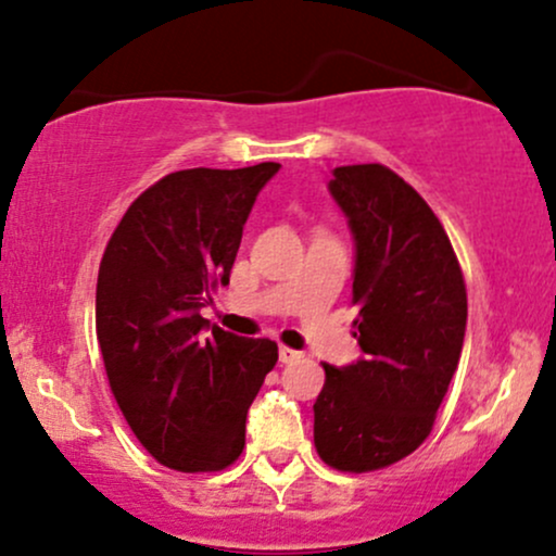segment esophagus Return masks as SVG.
Wrapping results in <instances>:
<instances>
[{
	"label": "esophagus",
	"instance_id": "obj_1",
	"mask_svg": "<svg viewBox=\"0 0 556 556\" xmlns=\"http://www.w3.org/2000/svg\"><path fill=\"white\" fill-rule=\"evenodd\" d=\"M302 357V352L300 350H291V348H283V344H280L278 348V361L280 363H296Z\"/></svg>",
	"mask_w": 556,
	"mask_h": 556
}]
</instances>
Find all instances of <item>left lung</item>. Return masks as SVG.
I'll use <instances>...</instances> for the list:
<instances>
[{"mask_svg": "<svg viewBox=\"0 0 556 556\" xmlns=\"http://www.w3.org/2000/svg\"><path fill=\"white\" fill-rule=\"evenodd\" d=\"M328 193L355 241L352 320L363 357L324 366L315 447L328 467L374 471L414 453L458 368L467 286L443 225L381 164L337 166Z\"/></svg>", "mask_w": 556, "mask_h": 556, "instance_id": "obj_1", "label": "left lung"}]
</instances>
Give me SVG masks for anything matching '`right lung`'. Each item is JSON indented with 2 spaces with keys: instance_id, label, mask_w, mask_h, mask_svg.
I'll use <instances>...</instances> for the list:
<instances>
[{
  "instance_id": "obj_1",
  "label": "right lung",
  "mask_w": 556,
  "mask_h": 556,
  "mask_svg": "<svg viewBox=\"0 0 556 556\" xmlns=\"http://www.w3.org/2000/svg\"><path fill=\"white\" fill-rule=\"evenodd\" d=\"M280 169H182L137 195L98 273L94 326L111 392L142 447L177 471L230 467L247 414L278 361L270 339L201 318L228 283L260 190Z\"/></svg>"
}]
</instances>
